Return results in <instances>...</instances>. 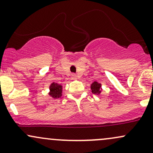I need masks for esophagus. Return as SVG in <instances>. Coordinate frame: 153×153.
Here are the masks:
<instances>
[{
  "label": "esophagus",
  "instance_id": "obj_1",
  "mask_svg": "<svg viewBox=\"0 0 153 153\" xmlns=\"http://www.w3.org/2000/svg\"><path fill=\"white\" fill-rule=\"evenodd\" d=\"M71 78L73 79H76L77 78V75L76 74H74V73H73L71 75Z\"/></svg>",
  "mask_w": 153,
  "mask_h": 153
}]
</instances>
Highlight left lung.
<instances>
[{
	"instance_id": "8db88e82",
	"label": "left lung",
	"mask_w": 153,
	"mask_h": 153,
	"mask_svg": "<svg viewBox=\"0 0 153 153\" xmlns=\"http://www.w3.org/2000/svg\"><path fill=\"white\" fill-rule=\"evenodd\" d=\"M101 84L99 83L98 82L95 81L91 84V91L94 94H96V95H99L101 94Z\"/></svg>"
}]
</instances>
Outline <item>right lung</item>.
I'll list each match as a JSON object with an SVG mask.
<instances>
[{
  "label": "right lung",
  "mask_w": 153,
  "mask_h": 153,
  "mask_svg": "<svg viewBox=\"0 0 153 153\" xmlns=\"http://www.w3.org/2000/svg\"><path fill=\"white\" fill-rule=\"evenodd\" d=\"M62 86L59 85L56 82H52L50 86V96H52L54 99H58L62 96Z\"/></svg>",
  "instance_id": "1"
}]
</instances>
